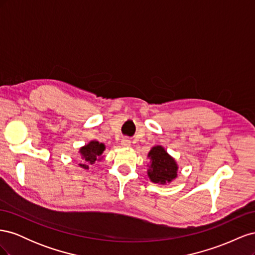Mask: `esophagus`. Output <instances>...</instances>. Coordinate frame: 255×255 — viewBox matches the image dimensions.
I'll return each instance as SVG.
<instances>
[{
    "instance_id": "esophagus-1",
    "label": "esophagus",
    "mask_w": 255,
    "mask_h": 255,
    "mask_svg": "<svg viewBox=\"0 0 255 255\" xmlns=\"http://www.w3.org/2000/svg\"><path fill=\"white\" fill-rule=\"evenodd\" d=\"M121 145L123 146V148H128V146H130V141L128 139H127V138H125V139H122V141H121Z\"/></svg>"
}]
</instances>
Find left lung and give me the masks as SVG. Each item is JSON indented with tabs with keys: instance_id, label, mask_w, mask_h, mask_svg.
Here are the masks:
<instances>
[{
	"instance_id": "left-lung-1",
	"label": "left lung",
	"mask_w": 255,
	"mask_h": 255,
	"mask_svg": "<svg viewBox=\"0 0 255 255\" xmlns=\"http://www.w3.org/2000/svg\"><path fill=\"white\" fill-rule=\"evenodd\" d=\"M148 170L146 174L151 182L167 185L177 177L179 166L174 157L167 152L163 145H154L148 153Z\"/></svg>"
}]
</instances>
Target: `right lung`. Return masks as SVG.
<instances>
[{"instance_id":"obj_1","label":"right lung","mask_w":255,"mask_h":255,"mask_svg":"<svg viewBox=\"0 0 255 255\" xmlns=\"http://www.w3.org/2000/svg\"><path fill=\"white\" fill-rule=\"evenodd\" d=\"M105 151V144L94 139L90 140L87 144L81 146L79 153L81 155V163L79 167L88 170L89 165H94L96 161L102 160L103 152Z\"/></svg>"}]
</instances>
